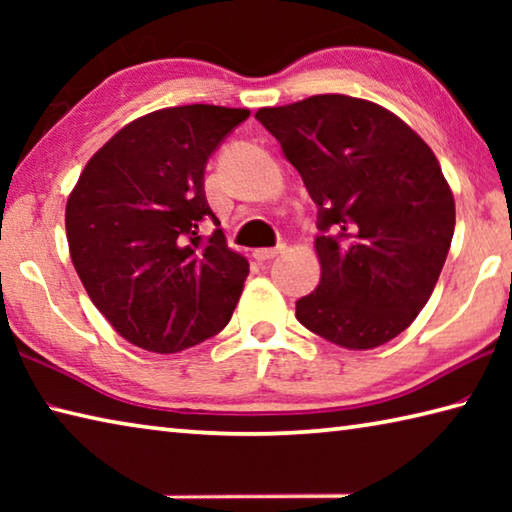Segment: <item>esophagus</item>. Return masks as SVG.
<instances>
[{"mask_svg":"<svg viewBox=\"0 0 512 512\" xmlns=\"http://www.w3.org/2000/svg\"><path fill=\"white\" fill-rule=\"evenodd\" d=\"M284 250H287V246L284 244H277L275 248H259V250H255V259L257 262H271V259H275L277 255H282Z\"/></svg>","mask_w":512,"mask_h":512,"instance_id":"1","label":"esophagus"}]
</instances>
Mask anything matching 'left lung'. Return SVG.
<instances>
[{"mask_svg":"<svg viewBox=\"0 0 512 512\" xmlns=\"http://www.w3.org/2000/svg\"><path fill=\"white\" fill-rule=\"evenodd\" d=\"M255 119L318 205L320 282L296 318L341 348L370 350L427 305L454 237V196L436 155L393 112L318 94Z\"/></svg>","mask_w":512,"mask_h":512,"instance_id":"1","label":"left lung"}]
</instances>
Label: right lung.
I'll use <instances>...</instances> for the list:
<instances>
[{"mask_svg":"<svg viewBox=\"0 0 512 512\" xmlns=\"http://www.w3.org/2000/svg\"><path fill=\"white\" fill-rule=\"evenodd\" d=\"M250 112L155 110L106 142L67 198L69 255L108 323L137 348L180 352L230 323L248 259L205 198L210 155ZM205 220L217 228L200 235Z\"/></svg>","mask_w":512,"mask_h":512,"instance_id":"1","label":"right lung"}]
</instances>
